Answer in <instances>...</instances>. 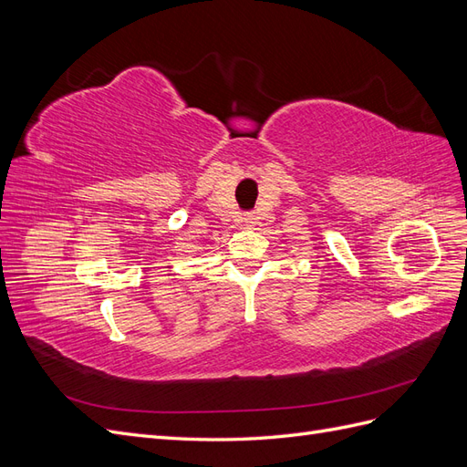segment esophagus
<instances>
[{"label": "esophagus", "instance_id": "34e87169", "mask_svg": "<svg viewBox=\"0 0 467 467\" xmlns=\"http://www.w3.org/2000/svg\"><path fill=\"white\" fill-rule=\"evenodd\" d=\"M239 223L245 225V228H253L257 223V216L255 214H242L239 216Z\"/></svg>", "mask_w": 467, "mask_h": 467}]
</instances>
